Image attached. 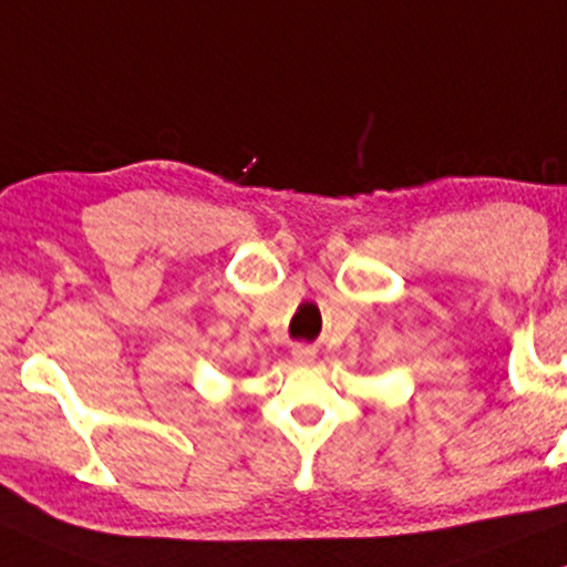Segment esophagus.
I'll return each mask as SVG.
<instances>
[{
  "instance_id": "1",
  "label": "esophagus",
  "mask_w": 567,
  "mask_h": 567,
  "mask_svg": "<svg viewBox=\"0 0 567 567\" xmlns=\"http://www.w3.org/2000/svg\"><path fill=\"white\" fill-rule=\"evenodd\" d=\"M292 361H298V364H309L317 357V351L311 349V346H292Z\"/></svg>"
}]
</instances>
